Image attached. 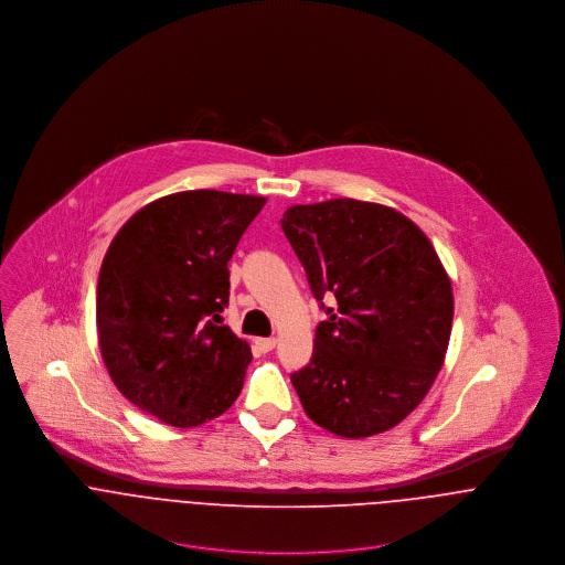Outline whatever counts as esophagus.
<instances>
[{"instance_id":"obj_1","label":"esophagus","mask_w":565,"mask_h":565,"mask_svg":"<svg viewBox=\"0 0 565 565\" xmlns=\"http://www.w3.org/2000/svg\"><path fill=\"white\" fill-rule=\"evenodd\" d=\"M254 343H256V348H258L260 352H269V350L276 348V339H274V337H263V339H256Z\"/></svg>"}]
</instances>
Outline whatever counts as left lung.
Here are the masks:
<instances>
[{
	"label": "left lung",
	"instance_id": "obj_1",
	"mask_svg": "<svg viewBox=\"0 0 565 565\" xmlns=\"http://www.w3.org/2000/svg\"><path fill=\"white\" fill-rule=\"evenodd\" d=\"M280 226L328 316L309 365L291 374L307 415L348 439L394 428L450 341L452 287L433 243L403 213L350 198L291 206Z\"/></svg>",
	"mask_w": 565,
	"mask_h": 565
}]
</instances>
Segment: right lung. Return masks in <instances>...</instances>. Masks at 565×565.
Masks as SVG:
<instances>
[{"mask_svg": "<svg viewBox=\"0 0 565 565\" xmlns=\"http://www.w3.org/2000/svg\"><path fill=\"white\" fill-rule=\"evenodd\" d=\"M265 198L182 191L137 211L97 278V337L117 390L175 428L200 426L242 394L252 361L226 323L228 260Z\"/></svg>", "mask_w": 565, "mask_h": 565, "instance_id": "add662e5", "label": "right lung"}]
</instances>
